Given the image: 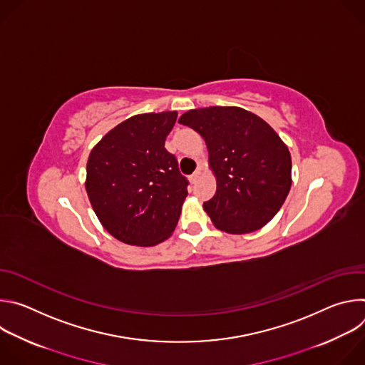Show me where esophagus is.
Instances as JSON below:
<instances>
[{
	"mask_svg": "<svg viewBox=\"0 0 365 365\" xmlns=\"http://www.w3.org/2000/svg\"><path fill=\"white\" fill-rule=\"evenodd\" d=\"M199 175H200V170H196L190 178H189V180H190V183H195L196 180H197V178H199Z\"/></svg>",
	"mask_w": 365,
	"mask_h": 365,
	"instance_id": "obj_1",
	"label": "esophagus"
}]
</instances>
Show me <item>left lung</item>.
<instances>
[{
	"instance_id": "8db88e82",
	"label": "left lung",
	"mask_w": 365,
	"mask_h": 365,
	"mask_svg": "<svg viewBox=\"0 0 365 365\" xmlns=\"http://www.w3.org/2000/svg\"><path fill=\"white\" fill-rule=\"evenodd\" d=\"M179 123L197 131L210 151L217 192L203 207L214 225L228 234L264 227L292 186V158L279 134L238 107L190 110Z\"/></svg>"
}]
</instances>
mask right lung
<instances>
[{
	"instance_id": "1",
	"label": "right lung",
	"mask_w": 365,
	"mask_h": 365,
	"mask_svg": "<svg viewBox=\"0 0 365 365\" xmlns=\"http://www.w3.org/2000/svg\"><path fill=\"white\" fill-rule=\"evenodd\" d=\"M176 111L140 114L118 124L91 151L86 193L93 211L117 240L155 245L175 231L187 179L165 141Z\"/></svg>"
}]
</instances>
